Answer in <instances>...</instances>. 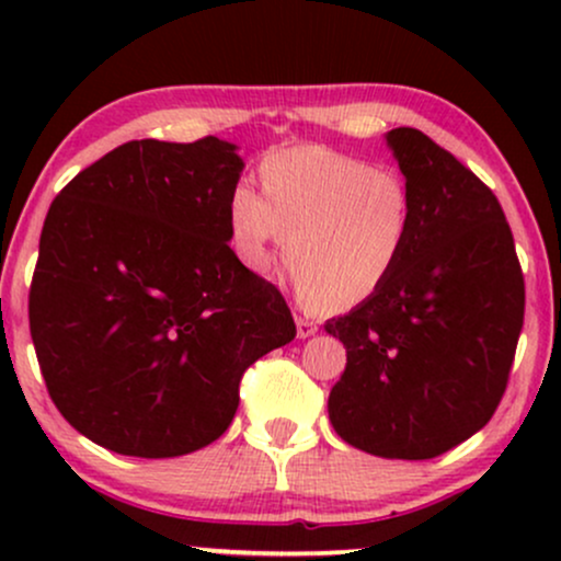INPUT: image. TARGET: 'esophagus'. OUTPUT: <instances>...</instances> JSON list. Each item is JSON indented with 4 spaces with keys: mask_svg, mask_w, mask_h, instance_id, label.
<instances>
[{
    "mask_svg": "<svg viewBox=\"0 0 561 561\" xmlns=\"http://www.w3.org/2000/svg\"><path fill=\"white\" fill-rule=\"evenodd\" d=\"M317 330H319V324L313 319H308V317H298V337H311V334H317Z\"/></svg>",
    "mask_w": 561,
    "mask_h": 561,
    "instance_id": "obj_1",
    "label": "esophagus"
}]
</instances>
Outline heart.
<instances>
[{"mask_svg":"<svg viewBox=\"0 0 561 561\" xmlns=\"http://www.w3.org/2000/svg\"><path fill=\"white\" fill-rule=\"evenodd\" d=\"M263 195L237 184L229 234L244 266L263 272L285 244L300 295L321 311H345L390 279L414 227V203L398 173L330 147H282L261 163ZM288 242H284V237Z\"/></svg>","mask_w":561,"mask_h":561,"instance_id":"1","label":"heart"}]
</instances>
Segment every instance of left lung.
<instances>
[{
	"instance_id": "obj_1",
	"label": "left lung",
	"mask_w": 561,
	"mask_h": 561,
	"mask_svg": "<svg viewBox=\"0 0 561 561\" xmlns=\"http://www.w3.org/2000/svg\"><path fill=\"white\" fill-rule=\"evenodd\" d=\"M414 203L392 276L324 330L347 364L334 433L382 459H435L491 422L525 319V279L495 195L420 128L385 134Z\"/></svg>"
}]
</instances>
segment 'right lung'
<instances>
[{
  "mask_svg": "<svg viewBox=\"0 0 561 561\" xmlns=\"http://www.w3.org/2000/svg\"><path fill=\"white\" fill-rule=\"evenodd\" d=\"M242 169L218 137L137 139L49 205L31 340L57 411L96 446L141 459L208 446L244 369L295 337L279 289L229 248Z\"/></svg>",
  "mask_w": 561,
  "mask_h": 561,
  "instance_id": "right-lung-1",
  "label": "right lung"
}]
</instances>
